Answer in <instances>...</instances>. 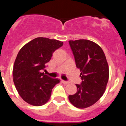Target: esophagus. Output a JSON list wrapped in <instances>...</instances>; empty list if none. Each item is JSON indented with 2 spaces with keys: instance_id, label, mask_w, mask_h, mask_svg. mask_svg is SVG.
<instances>
[{
  "instance_id": "obj_1",
  "label": "esophagus",
  "mask_w": 126,
  "mask_h": 126,
  "mask_svg": "<svg viewBox=\"0 0 126 126\" xmlns=\"http://www.w3.org/2000/svg\"><path fill=\"white\" fill-rule=\"evenodd\" d=\"M62 83H64V84H67L69 83V82H67V81H64V80H62Z\"/></svg>"
}]
</instances>
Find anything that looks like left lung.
<instances>
[{
	"mask_svg": "<svg viewBox=\"0 0 126 126\" xmlns=\"http://www.w3.org/2000/svg\"><path fill=\"white\" fill-rule=\"evenodd\" d=\"M82 82L76 84L77 92L69 95L74 107L85 109L96 103L104 93L109 78V68L102 48L88 40L69 41Z\"/></svg>",
	"mask_w": 126,
	"mask_h": 126,
	"instance_id": "left-lung-1",
	"label": "left lung"
}]
</instances>
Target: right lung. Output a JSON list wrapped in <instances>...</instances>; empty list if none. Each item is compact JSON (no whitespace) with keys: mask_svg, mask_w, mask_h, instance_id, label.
<instances>
[{"mask_svg":"<svg viewBox=\"0 0 126 126\" xmlns=\"http://www.w3.org/2000/svg\"><path fill=\"white\" fill-rule=\"evenodd\" d=\"M63 45L61 41L38 37L20 49L13 66V81L23 100L34 106H41L49 100L52 90L59 83L42 73L55 50Z\"/></svg>","mask_w":126,"mask_h":126,"instance_id":"add662e5","label":"right lung"}]
</instances>
